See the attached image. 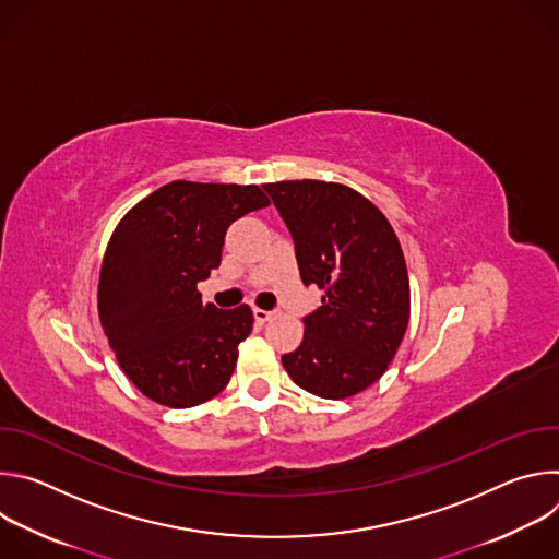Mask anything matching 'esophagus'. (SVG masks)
I'll list each match as a JSON object with an SVG mask.
<instances>
[{"label": "esophagus", "instance_id": "1", "mask_svg": "<svg viewBox=\"0 0 559 559\" xmlns=\"http://www.w3.org/2000/svg\"><path fill=\"white\" fill-rule=\"evenodd\" d=\"M272 316H274V311H270V309H261V307H254V318H257L259 323H267Z\"/></svg>", "mask_w": 559, "mask_h": 559}]
</instances>
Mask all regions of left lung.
Instances as JSON below:
<instances>
[{
    "label": "left lung",
    "instance_id": "obj_1",
    "mask_svg": "<svg viewBox=\"0 0 559 559\" xmlns=\"http://www.w3.org/2000/svg\"><path fill=\"white\" fill-rule=\"evenodd\" d=\"M294 238L305 285L323 305L302 318L300 347L283 367L305 391L341 401L371 386L409 323V274L386 216L360 192L328 181L265 183Z\"/></svg>",
    "mask_w": 559,
    "mask_h": 559
}]
</instances>
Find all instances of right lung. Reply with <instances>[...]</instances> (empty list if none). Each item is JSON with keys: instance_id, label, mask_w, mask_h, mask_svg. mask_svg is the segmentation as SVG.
<instances>
[{"instance_id": "obj_1", "label": "right lung", "mask_w": 559, "mask_h": 559, "mask_svg": "<svg viewBox=\"0 0 559 559\" xmlns=\"http://www.w3.org/2000/svg\"><path fill=\"white\" fill-rule=\"evenodd\" d=\"M259 186L173 181L115 227L99 274V321L119 367L150 401L188 409L229 382L250 305L218 309L197 289L221 265L225 231L267 207Z\"/></svg>"}]
</instances>
